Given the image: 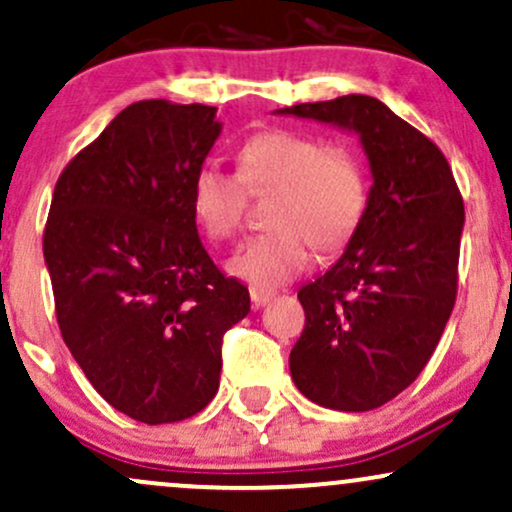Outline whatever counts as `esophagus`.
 Wrapping results in <instances>:
<instances>
[{
    "instance_id": "esophagus-1",
    "label": "esophagus",
    "mask_w": 512,
    "mask_h": 512,
    "mask_svg": "<svg viewBox=\"0 0 512 512\" xmlns=\"http://www.w3.org/2000/svg\"><path fill=\"white\" fill-rule=\"evenodd\" d=\"M274 296H276V291L269 289V286H260V284L250 286V301H252V305H255V308H262V305H267Z\"/></svg>"
}]
</instances>
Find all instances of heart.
<instances>
[{
  "label": "heart",
  "instance_id": "b5f03b06",
  "mask_svg": "<svg viewBox=\"0 0 512 512\" xmlns=\"http://www.w3.org/2000/svg\"><path fill=\"white\" fill-rule=\"evenodd\" d=\"M269 197L272 228L240 245L231 269L260 286L301 274L317 250H337L368 207V170L354 146L313 134L267 129L238 151V173L202 163L192 178V211L209 238L228 240L243 226L250 195Z\"/></svg>",
  "mask_w": 512,
  "mask_h": 512
}]
</instances>
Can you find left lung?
<instances>
[{"label": "left lung", "mask_w": 512, "mask_h": 512, "mask_svg": "<svg viewBox=\"0 0 512 512\" xmlns=\"http://www.w3.org/2000/svg\"><path fill=\"white\" fill-rule=\"evenodd\" d=\"M361 134L373 187L349 248L298 291L305 310L291 378L337 411L383 407L419 378L457 296L464 202L448 158L370 96L279 110Z\"/></svg>", "instance_id": "left-lung-1"}]
</instances>
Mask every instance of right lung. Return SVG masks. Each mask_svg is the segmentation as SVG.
Instances as JSON below:
<instances>
[{"instance_id": "right-lung-1", "label": "right lung", "mask_w": 512, "mask_h": 512, "mask_svg": "<svg viewBox=\"0 0 512 512\" xmlns=\"http://www.w3.org/2000/svg\"><path fill=\"white\" fill-rule=\"evenodd\" d=\"M202 103L127 105L57 178L43 252L57 325L88 383L142 424L214 399L250 293L197 233L192 178L219 137Z\"/></svg>"}]
</instances>
